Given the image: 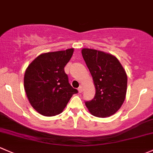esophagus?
<instances>
[{"mask_svg":"<svg viewBox=\"0 0 153 153\" xmlns=\"http://www.w3.org/2000/svg\"><path fill=\"white\" fill-rule=\"evenodd\" d=\"M78 91H79V93H81L82 91H83V86H80V87L78 88Z\"/></svg>","mask_w":153,"mask_h":153,"instance_id":"1","label":"esophagus"}]
</instances>
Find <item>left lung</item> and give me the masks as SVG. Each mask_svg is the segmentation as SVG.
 I'll list each match as a JSON object with an SVG mask.
<instances>
[{"label": "left lung", "instance_id": "left-lung-1", "mask_svg": "<svg viewBox=\"0 0 153 153\" xmlns=\"http://www.w3.org/2000/svg\"><path fill=\"white\" fill-rule=\"evenodd\" d=\"M81 53L96 91L94 97L85 102L86 106L94 117H111L121 108L126 97V72L112 54L89 48H83Z\"/></svg>", "mask_w": 153, "mask_h": 153}]
</instances>
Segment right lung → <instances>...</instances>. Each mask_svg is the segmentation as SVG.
<instances>
[{
    "mask_svg": "<svg viewBox=\"0 0 153 153\" xmlns=\"http://www.w3.org/2000/svg\"><path fill=\"white\" fill-rule=\"evenodd\" d=\"M74 48L40 54L26 68L24 89L32 107L40 114L53 117L62 113L78 90L69 83L64 67Z\"/></svg>",
    "mask_w": 153,
    "mask_h": 153,
    "instance_id": "right-lung-1",
    "label": "right lung"
}]
</instances>
